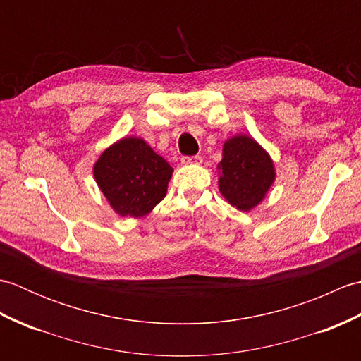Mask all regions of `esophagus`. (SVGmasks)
<instances>
[{
	"instance_id": "obj_1",
	"label": "esophagus",
	"mask_w": 361,
	"mask_h": 361,
	"mask_svg": "<svg viewBox=\"0 0 361 361\" xmlns=\"http://www.w3.org/2000/svg\"><path fill=\"white\" fill-rule=\"evenodd\" d=\"M202 157L200 155H194V157H181V163L183 164H200L202 163Z\"/></svg>"
}]
</instances>
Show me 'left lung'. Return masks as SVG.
<instances>
[{"instance_id":"left-lung-1","label":"left lung","mask_w":361,"mask_h":361,"mask_svg":"<svg viewBox=\"0 0 361 361\" xmlns=\"http://www.w3.org/2000/svg\"><path fill=\"white\" fill-rule=\"evenodd\" d=\"M219 171L221 195L239 211L256 208L276 176L270 155L247 135L233 136L224 144Z\"/></svg>"}]
</instances>
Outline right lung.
<instances>
[{"label": "right lung", "instance_id": "1", "mask_svg": "<svg viewBox=\"0 0 361 361\" xmlns=\"http://www.w3.org/2000/svg\"><path fill=\"white\" fill-rule=\"evenodd\" d=\"M94 178L121 217H142L163 200L173 169L141 137L128 136L105 149Z\"/></svg>", "mask_w": 361, "mask_h": 361}]
</instances>
